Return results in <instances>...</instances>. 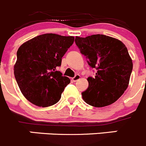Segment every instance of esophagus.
<instances>
[{
  "instance_id": "1",
  "label": "esophagus",
  "mask_w": 146,
  "mask_h": 146,
  "mask_svg": "<svg viewBox=\"0 0 146 146\" xmlns=\"http://www.w3.org/2000/svg\"><path fill=\"white\" fill-rule=\"evenodd\" d=\"M80 78H81V76H80V75H76V76H75V77H73V78H72V81H73V82H76V81H78Z\"/></svg>"
}]
</instances>
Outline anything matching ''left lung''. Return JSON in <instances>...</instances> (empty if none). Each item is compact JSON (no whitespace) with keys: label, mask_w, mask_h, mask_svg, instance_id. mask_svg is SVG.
I'll return each instance as SVG.
<instances>
[{"label":"left lung","mask_w":146,"mask_h":146,"mask_svg":"<svg viewBox=\"0 0 146 146\" xmlns=\"http://www.w3.org/2000/svg\"><path fill=\"white\" fill-rule=\"evenodd\" d=\"M76 45L88 65L97 70L88 77V88L81 93L86 103L95 107L113 104L129 85L133 60L125 44L117 39L103 35L76 36Z\"/></svg>","instance_id":"left-lung-1"}]
</instances>
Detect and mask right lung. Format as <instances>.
<instances>
[{
  "mask_svg": "<svg viewBox=\"0 0 146 146\" xmlns=\"http://www.w3.org/2000/svg\"><path fill=\"white\" fill-rule=\"evenodd\" d=\"M74 36L39 35L23 43L17 51L13 71L24 97L38 107H47L60 99L70 80L57 70Z\"/></svg>",
  "mask_w": 146,
  "mask_h": 146,
  "instance_id": "1",
  "label": "right lung"
}]
</instances>
